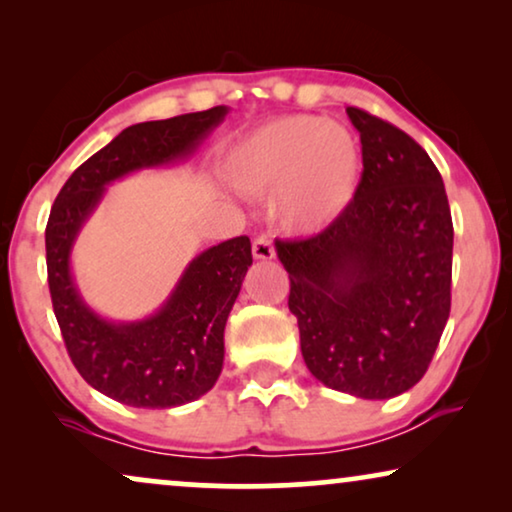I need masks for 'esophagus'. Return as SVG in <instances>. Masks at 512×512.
Returning a JSON list of instances; mask_svg holds the SVG:
<instances>
[{"mask_svg":"<svg viewBox=\"0 0 512 512\" xmlns=\"http://www.w3.org/2000/svg\"><path fill=\"white\" fill-rule=\"evenodd\" d=\"M251 254H254L256 261H272L275 258V247H272L270 237L258 235L254 244H251Z\"/></svg>","mask_w":512,"mask_h":512,"instance_id":"1","label":"esophagus"}]
</instances>
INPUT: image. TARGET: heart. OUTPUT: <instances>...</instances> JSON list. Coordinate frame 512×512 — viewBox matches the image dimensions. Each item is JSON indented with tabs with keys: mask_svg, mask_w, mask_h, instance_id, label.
<instances>
[{
	"mask_svg": "<svg viewBox=\"0 0 512 512\" xmlns=\"http://www.w3.org/2000/svg\"><path fill=\"white\" fill-rule=\"evenodd\" d=\"M366 160L359 137L324 116H284L233 146L226 172L237 188L275 193L279 221L314 235L333 226L359 193Z\"/></svg>",
	"mask_w": 512,
	"mask_h": 512,
	"instance_id": "1",
	"label": "heart"
}]
</instances>
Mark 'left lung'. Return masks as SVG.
<instances>
[{
	"mask_svg": "<svg viewBox=\"0 0 512 512\" xmlns=\"http://www.w3.org/2000/svg\"><path fill=\"white\" fill-rule=\"evenodd\" d=\"M347 116L366 160L359 193L333 226L275 249L310 373L384 401L415 387L436 354L450 319L454 228L429 153L368 111Z\"/></svg>",
	"mask_w": 512,
	"mask_h": 512,
	"instance_id": "1",
	"label": "left lung"
}]
</instances>
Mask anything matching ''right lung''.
I'll return each instance as SVG.
<instances>
[{
    "label": "right lung",
    "mask_w": 512,
    "mask_h": 512,
    "mask_svg": "<svg viewBox=\"0 0 512 512\" xmlns=\"http://www.w3.org/2000/svg\"><path fill=\"white\" fill-rule=\"evenodd\" d=\"M226 114L228 107H214L130 125L67 179L48 216V286L67 352L90 387L123 405L177 408L214 387L226 354L228 314L251 265V242L240 235L205 249L186 265L156 312L116 321L95 312L76 286V237L109 184L188 160Z\"/></svg>",
    "instance_id": "1"
}]
</instances>
